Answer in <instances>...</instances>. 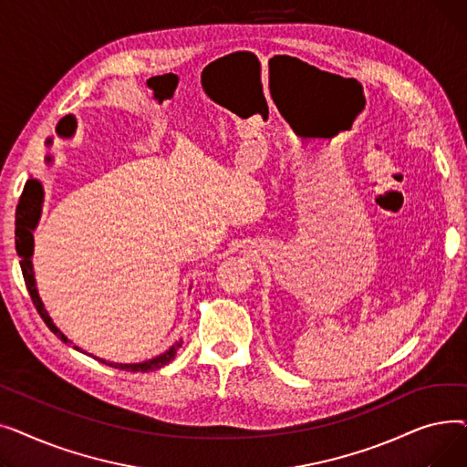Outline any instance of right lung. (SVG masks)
<instances>
[{
    "instance_id": "1",
    "label": "right lung",
    "mask_w": 467,
    "mask_h": 467,
    "mask_svg": "<svg viewBox=\"0 0 467 467\" xmlns=\"http://www.w3.org/2000/svg\"><path fill=\"white\" fill-rule=\"evenodd\" d=\"M71 127H73V119L71 117H64L60 122H58V134L60 136H69L71 132ZM51 161V159H48ZM41 201H43V189H41V183L37 180H28L26 185H24V191L20 194V201H18V206H16V219H15V246H16V254L20 257V268H22V276H24V284H26L28 287V293L32 297V303L36 306V310L39 312L41 320L47 324V327L51 329L62 342H67V337H64V333L60 329H57V326L53 324L51 317H48L47 310L43 308V303L37 296V289H36V278H34V268H32V252H34V227L37 223V217H39V212H41ZM182 347V340L176 342L174 347H171L170 350H166L164 354L150 359V361H143V363H129V365H122V363H109V361H104L100 359L102 363L106 365H111L115 367V369H120V371H132V373H147V371H155V369H161L162 365L170 363L171 359H174L176 356V350ZM76 350H79L78 347H73Z\"/></svg>"
}]
</instances>
